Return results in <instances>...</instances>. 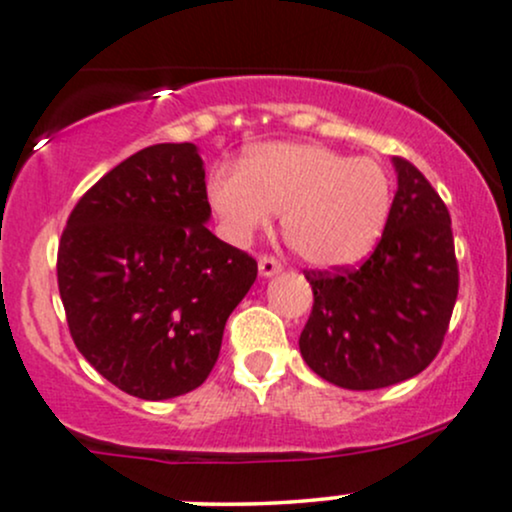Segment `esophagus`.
<instances>
[{
    "instance_id": "34e87169",
    "label": "esophagus",
    "mask_w": 512,
    "mask_h": 512,
    "mask_svg": "<svg viewBox=\"0 0 512 512\" xmlns=\"http://www.w3.org/2000/svg\"><path fill=\"white\" fill-rule=\"evenodd\" d=\"M257 267H260V276H262V279H269V276H274V274L281 272V262H276L274 257H269V255L260 257V262H257Z\"/></svg>"
}]
</instances>
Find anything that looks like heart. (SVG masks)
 Listing matches in <instances>:
<instances>
[{"label":"heart","instance_id":"obj_1","mask_svg":"<svg viewBox=\"0 0 512 512\" xmlns=\"http://www.w3.org/2000/svg\"><path fill=\"white\" fill-rule=\"evenodd\" d=\"M209 209L231 243L245 245L281 214V233L305 264L342 269L370 255L392 211V180L373 158L315 142H267L240 168L207 178Z\"/></svg>","mask_w":512,"mask_h":512}]
</instances>
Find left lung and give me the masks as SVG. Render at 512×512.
I'll return each instance as SVG.
<instances>
[{
  "label": "left lung",
  "mask_w": 512,
  "mask_h": 512,
  "mask_svg": "<svg viewBox=\"0 0 512 512\" xmlns=\"http://www.w3.org/2000/svg\"><path fill=\"white\" fill-rule=\"evenodd\" d=\"M397 192L378 248L356 269L305 272L313 313L303 361L344 390H380L436 358L457 301L450 214L421 170L392 158Z\"/></svg>",
  "instance_id": "1"
}]
</instances>
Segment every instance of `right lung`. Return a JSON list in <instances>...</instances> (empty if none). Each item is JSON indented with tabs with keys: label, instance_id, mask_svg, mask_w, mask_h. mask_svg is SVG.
Segmentation results:
<instances>
[{
	"label": "right lung",
	"instance_id": "obj_1",
	"mask_svg": "<svg viewBox=\"0 0 512 512\" xmlns=\"http://www.w3.org/2000/svg\"><path fill=\"white\" fill-rule=\"evenodd\" d=\"M195 144H154L79 199L57 252V284L81 356L139 399L207 380L228 315L257 279L248 252L207 228Z\"/></svg>",
	"mask_w": 512,
	"mask_h": 512
}]
</instances>
